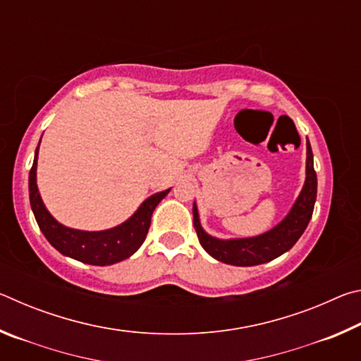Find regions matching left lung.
<instances>
[{
    "instance_id": "left-lung-1",
    "label": "left lung",
    "mask_w": 361,
    "mask_h": 361,
    "mask_svg": "<svg viewBox=\"0 0 361 361\" xmlns=\"http://www.w3.org/2000/svg\"><path fill=\"white\" fill-rule=\"evenodd\" d=\"M307 159H305V181L291 210L276 228L256 237L247 239H216L207 234L200 226L199 212L195 202L192 205L194 229L197 232L200 245L213 258L232 266H258L264 264L295 245L312 218L317 199V173L314 170V154L307 140Z\"/></svg>"
}]
</instances>
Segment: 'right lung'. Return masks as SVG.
<instances>
[{"instance_id":"obj_1","label":"right lung","mask_w":361,"mask_h":361,"mask_svg":"<svg viewBox=\"0 0 361 361\" xmlns=\"http://www.w3.org/2000/svg\"><path fill=\"white\" fill-rule=\"evenodd\" d=\"M38 149L39 145L35 151L33 167L30 170L28 176L30 205H32L36 223H38L49 243L62 255L92 266L114 264V262L129 258L135 253L148 234L152 212L170 192V189L152 194L127 221L116 226V228L106 231H79L66 228V226L60 224L42 204L38 185H36Z\"/></svg>"}]
</instances>
